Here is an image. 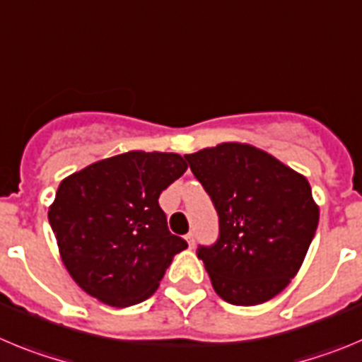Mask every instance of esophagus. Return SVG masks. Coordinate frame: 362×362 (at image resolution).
<instances>
[{
    "mask_svg": "<svg viewBox=\"0 0 362 362\" xmlns=\"http://www.w3.org/2000/svg\"><path fill=\"white\" fill-rule=\"evenodd\" d=\"M185 240H187L189 247H194V242H197V234H194L193 230H189V233L185 234Z\"/></svg>",
    "mask_w": 362,
    "mask_h": 362,
    "instance_id": "esophagus-1",
    "label": "esophagus"
}]
</instances>
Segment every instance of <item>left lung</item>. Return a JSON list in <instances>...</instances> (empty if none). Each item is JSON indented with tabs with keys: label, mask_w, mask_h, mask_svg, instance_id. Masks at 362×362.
<instances>
[{
	"label": "left lung",
	"mask_w": 362,
	"mask_h": 362,
	"mask_svg": "<svg viewBox=\"0 0 362 362\" xmlns=\"http://www.w3.org/2000/svg\"><path fill=\"white\" fill-rule=\"evenodd\" d=\"M185 160L218 213L216 242L197 249L214 291L238 307L269 301L294 278L317 229L310 184L269 153L238 142Z\"/></svg>",
	"instance_id": "obj_1"
}]
</instances>
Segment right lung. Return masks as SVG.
Instances as JSON below:
<instances>
[{
  "label": "right lung",
  "instance_id": "right-lung-1",
  "mask_svg": "<svg viewBox=\"0 0 362 362\" xmlns=\"http://www.w3.org/2000/svg\"><path fill=\"white\" fill-rule=\"evenodd\" d=\"M177 153L129 151L61 182L48 221L70 276L112 307L148 299L187 242L168 229L158 205L185 173Z\"/></svg>",
  "mask_w": 362,
  "mask_h": 362
}]
</instances>
